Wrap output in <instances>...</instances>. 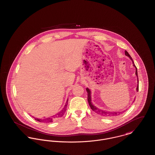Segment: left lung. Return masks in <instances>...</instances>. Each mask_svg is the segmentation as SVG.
<instances>
[{
	"label": "left lung",
	"mask_w": 155,
	"mask_h": 155,
	"mask_svg": "<svg viewBox=\"0 0 155 155\" xmlns=\"http://www.w3.org/2000/svg\"><path fill=\"white\" fill-rule=\"evenodd\" d=\"M125 54H126V56H127L131 60V61H133V66L136 68V75L137 76V83H138V84H137V88H136V90H137V91L138 92L139 91V79H138V75H137V68H136V66H135V64H134V62H133V59H132V58L130 56V55L128 54V53L127 52V51L126 50L125 51ZM86 91H87V101H88V103H89V106H90V107L91 108V109L92 110V111H94V112L95 113H97V114H98L99 115H102V116H103V117H114V116H117V115H119L120 114H123V113H124V111H126H126H119V112H109V111H103V110H100V109H99L98 108H97V107H95V106H94L92 104V102H91V91L88 89V88H86Z\"/></svg>",
	"instance_id": "left-lung-1"
}]
</instances>
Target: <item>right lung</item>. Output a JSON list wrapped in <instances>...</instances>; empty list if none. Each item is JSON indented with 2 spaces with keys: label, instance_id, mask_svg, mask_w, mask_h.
<instances>
[{
  "label": "right lung",
  "instance_id": "obj_1",
  "mask_svg": "<svg viewBox=\"0 0 155 155\" xmlns=\"http://www.w3.org/2000/svg\"><path fill=\"white\" fill-rule=\"evenodd\" d=\"M68 99L66 101V103L64 107V108H63V110L61 111H60L58 113H57L56 115L52 116V117H48V118H44V119H38V118H35V120L39 121V122H42V123H51V122H53V121L54 120V119H56L58 118H60V117H61L66 112V109H67V105H68Z\"/></svg>",
  "mask_w": 155,
  "mask_h": 155
}]
</instances>
